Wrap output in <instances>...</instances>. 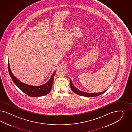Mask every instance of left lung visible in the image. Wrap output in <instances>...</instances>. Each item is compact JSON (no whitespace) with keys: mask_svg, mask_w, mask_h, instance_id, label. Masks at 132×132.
<instances>
[{"mask_svg":"<svg viewBox=\"0 0 132 132\" xmlns=\"http://www.w3.org/2000/svg\"><path fill=\"white\" fill-rule=\"evenodd\" d=\"M70 86L71 88L72 89V90L76 94H77V95H79V96H87V97H95L97 96H100V95L103 94L105 91L102 92H100V93H86V92H84L81 91H80L79 90H78L77 89L76 87L74 86V85H73L72 82L71 81V80L70 79Z\"/></svg>","mask_w":132,"mask_h":132,"instance_id":"8db88e82","label":"left lung"}]
</instances>
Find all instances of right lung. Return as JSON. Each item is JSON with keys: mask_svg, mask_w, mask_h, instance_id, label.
Returning <instances> with one entry per match:
<instances>
[{"mask_svg": "<svg viewBox=\"0 0 132 132\" xmlns=\"http://www.w3.org/2000/svg\"><path fill=\"white\" fill-rule=\"evenodd\" d=\"M8 70L10 77L13 82L18 88L28 96L32 97H37L45 96L48 94L52 88V85L55 76V72L52 75L49 81L44 85L40 86H31L21 82L12 73L10 67L9 62L8 61Z\"/></svg>", "mask_w": 132, "mask_h": 132, "instance_id": "add662e5", "label": "right lung"}]
</instances>
